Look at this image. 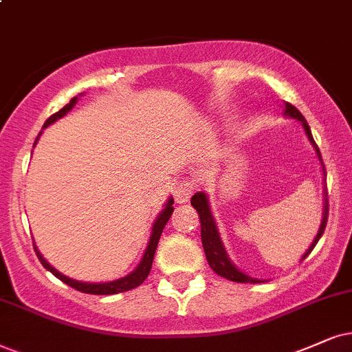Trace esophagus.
Returning <instances> with one entry per match:
<instances>
[{"instance_id": "34e87169", "label": "esophagus", "mask_w": 352, "mask_h": 352, "mask_svg": "<svg viewBox=\"0 0 352 352\" xmlns=\"http://www.w3.org/2000/svg\"><path fill=\"white\" fill-rule=\"evenodd\" d=\"M193 182H182L175 186V190H173V197H175V201L179 204H185L188 203V199L191 197V193H193Z\"/></svg>"}]
</instances>
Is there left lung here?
<instances>
[{
	"mask_svg": "<svg viewBox=\"0 0 352 352\" xmlns=\"http://www.w3.org/2000/svg\"><path fill=\"white\" fill-rule=\"evenodd\" d=\"M284 117L294 118V120H297V122L302 123L305 135H307V138H309L312 148L315 149V154H317L320 166H322L323 180L327 182V172H324L322 154H320L318 146L315 144L312 131H310V126L307 124V120L302 117V113L299 112V110H297L294 105L289 104V102H284ZM323 195H324V197H323L324 203H323L322 224H320V229H318L317 235H315L314 242L310 243V247L307 248V252L304 253V255H302L300 261H304L305 258L310 255V252H312L314 247L317 245L320 237H322L323 232H324V228H327V221H328V198H327L328 193H327V190L323 191ZM191 206L197 209V212L199 216V222H201V243H203L204 253H206V260H208L209 266L212 268V271H214L216 274L222 276V278L229 279V281H234V283H252V284L265 283L263 279L250 278L248 274L242 273V271H240L237 266H235L232 261H230L228 252H226V248H224V243H222V240H221L219 230H217L214 216H212V212H211V206H209L208 195L204 193V191H198V193H195L193 197H191Z\"/></svg>",
	"mask_w": 352,
	"mask_h": 352,
	"instance_id": "obj_1",
	"label": "left lung"
}]
</instances>
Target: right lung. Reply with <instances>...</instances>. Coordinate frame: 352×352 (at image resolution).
Instances as JSON below:
<instances>
[{"label":"right lung","mask_w":352,"mask_h":352,"mask_svg":"<svg viewBox=\"0 0 352 352\" xmlns=\"http://www.w3.org/2000/svg\"><path fill=\"white\" fill-rule=\"evenodd\" d=\"M82 96V94H79ZM78 102V97H73V99L69 100V104H66L63 109L60 110V112L53 113L50 118L47 120L45 123H43V128L50 126L52 123H55L56 120L63 118L66 113L69 112V110H73V107L76 105ZM42 135V131L38 133L37 140H35L34 143V148L35 144H37L38 138ZM173 198L170 197L164 204V209L161 212H159V216L155 217L154 224H153V229H151V237H149V242H148V247H146L144 250V255L141 258L140 265L136 266L135 270L131 271L130 274L123 276V278H118L115 279V281H107V283H82V281H78V279H73V278H68V276H65L63 273H60V271L53 268V266L48 263L45 258L42 256V253L38 252V248L35 247L34 243V250L37 253L40 263L43 265V268L50 271L53 276H56L60 281H63L65 284H68L73 289H76V291H81V292H86V294H96V296H110V294H118V292H126V291H131V289H135L140 286V284L144 283V279L148 278L149 271H151V266H153V260H154V253H155V248H157V243H159V239H161V234L164 228H166L167 221L170 219L172 212H173Z\"/></svg>","instance_id":"add662e5"}]
</instances>
